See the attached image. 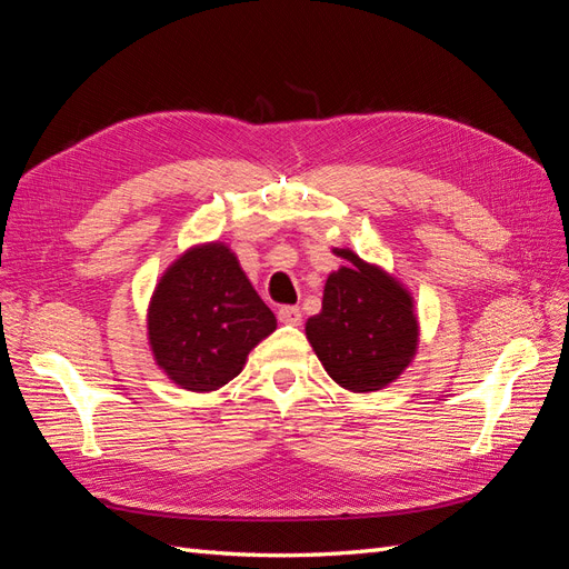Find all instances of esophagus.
Here are the masks:
<instances>
[{
    "label": "esophagus",
    "mask_w": 569,
    "mask_h": 569,
    "mask_svg": "<svg viewBox=\"0 0 569 569\" xmlns=\"http://www.w3.org/2000/svg\"><path fill=\"white\" fill-rule=\"evenodd\" d=\"M278 320L282 325H301V311L297 306H282L278 311Z\"/></svg>",
    "instance_id": "obj_1"
}]
</instances>
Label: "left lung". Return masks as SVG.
<instances>
[{"mask_svg":"<svg viewBox=\"0 0 569 569\" xmlns=\"http://www.w3.org/2000/svg\"><path fill=\"white\" fill-rule=\"evenodd\" d=\"M349 266L330 272L322 311L306 337L332 380L356 393L385 389L418 351L420 327L410 291L380 266L339 249Z\"/></svg>","mask_w":569,"mask_h":569,"instance_id":"obj_1","label":"left lung"}]
</instances>
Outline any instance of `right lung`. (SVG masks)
Returning <instances> with one entry per match:
<instances>
[{
	"label": "right lung",
	"mask_w": 569,
	"mask_h": 569,
	"mask_svg": "<svg viewBox=\"0 0 569 569\" xmlns=\"http://www.w3.org/2000/svg\"><path fill=\"white\" fill-rule=\"evenodd\" d=\"M274 327L278 320L222 242L187 249L163 272L147 311L153 360L187 391H216L234 380Z\"/></svg>",
	"instance_id": "add662e5"
}]
</instances>
